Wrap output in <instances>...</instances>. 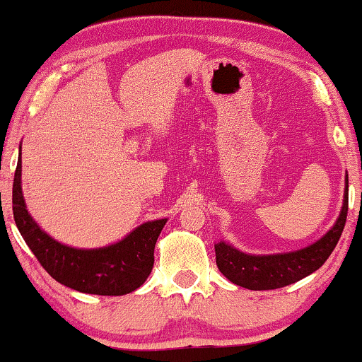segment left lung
I'll list each match as a JSON object with an SVG mask.
<instances>
[{
    "instance_id": "left-lung-1",
    "label": "left lung",
    "mask_w": 362,
    "mask_h": 362,
    "mask_svg": "<svg viewBox=\"0 0 362 362\" xmlns=\"http://www.w3.org/2000/svg\"><path fill=\"white\" fill-rule=\"evenodd\" d=\"M348 217V176L341 214L333 228L307 248L284 255H246L233 246L216 245V261L222 274L233 284L251 291H269L294 284L322 268L341 237Z\"/></svg>"
}]
</instances>
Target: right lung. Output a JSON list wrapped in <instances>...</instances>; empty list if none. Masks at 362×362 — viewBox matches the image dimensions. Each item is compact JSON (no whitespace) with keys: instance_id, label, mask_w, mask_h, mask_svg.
Listing matches in <instances>:
<instances>
[{"instance_id":"obj_1","label":"right lung","mask_w":362,"mask_h":362,"mask_svg":"<svg viewBox=\"0 0 362 362\" xmlns=\"http://www.w3.org/2000/svg\"><path fill=\"white\" fill-rule=\"evenodd\" d=\"M13 214L19 233L49 274L70 289L96 296H124L144 284L153 268L156 238L166 218L146 222L122 242L98 250L70 248L40 230L25 209L21 189V155L13 182Z\"/></svg>"}]
</instances>
